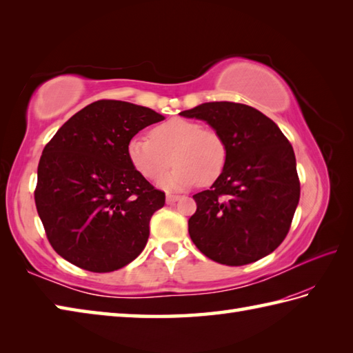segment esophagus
<instances>
[{
    "label": "esophagus",
    "mask_w": 353,
    "mask_h": 353,
    "mask_svg": "<svg viewBox=\"0 0 353 353\" xmlns=\"http://www.w3.org/2000/svg\"><path fill=\"white\" fill-rule=\"evenodd\" d=\"M179 199V196H176V194H166V202L168 203H174V202H176Z\"/></svg>",
    "instance_id": "1"
}]
</instances>
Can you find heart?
Instances as JSON below:
<instances>
[{
  "label": "heart",
  "mask_w": 353,
  "mask_h": 353,
  "mask_svg": "<svg viewBox=\"0 0 353 353\" xmlns=\"http://www.w3.org/2000/svg\"><path fill=\"white\" fill-rule=\"evenodd\" d=\"M226 145L217 131L202 128L196 121L174 117L151 130L150 139L134 136L127 143L128 161L137 174L154 181L176 164L159 185L166 190L187 189L198 181L203 185L221 176L226 163Z\"/></svg>",
  "instance_id": "b5f03b06"
}]
</instances>
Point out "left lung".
<instances>
[{
	"mask_svg": "<svg viewBox=\"0 0 353 353\" xmlns=\"http://www.w3.org/2000/svg\"><path fill=\"white\" fill-rule=\"evenodd\" d=\"M179 114L207 122L228 151L221 176L193 194L192 241L226 265L272 254L285 239L301 198L293 146L275 122L245 104L203 103Z\"/></svg>",
	"mask_w": 353,
	"mask_h": 353,
	"instance_id": "obj_1",
	"label": "left lung"
}]
</instances>
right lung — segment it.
I'll return each instance as SVG.
<instances>
[{"instance_id":"1","label":"right lung","mask_w":353,"mask_h":353,"mask_svg":"<svg viewBox=\"0 0 353 353\" xmlns=\"http://www.w3.org/2000/svg\"><path fill=\"white\" fill-rule=\"evenodd\" d=\"M164 116L125 101L92 103L61 125L37 168L34 201L51 246L66 261L104 273L145 249L164 193L132 169L127 143Z\"/></svg>"}]
</instances>
